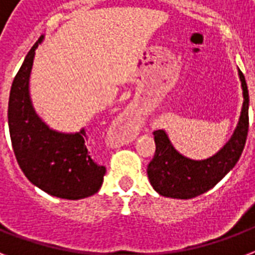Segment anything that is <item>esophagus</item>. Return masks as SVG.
Instances as JSON below:
<instances>
[{
    "mask_svg": "<svg viewBox=\"0 0 255 255\" xmlns=\"http://www.w3.org/2000/svg\"><path fill=\"white\" fill-rule=\"evenodd\" d=\"M139 132V119L133 110H126L114 119L110 135L116 144H127L135 139Z\"/></svg>",
    "mask_w": 255,
    "mask_h": 255,
    "instance_id": "obj_1",
    "label": "esophagus"
}]
</instances>
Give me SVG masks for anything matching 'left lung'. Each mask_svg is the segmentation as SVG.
Here are the masks:
<instances>
[{
	"label": "left lung",
	"instance_id": "obj_1",
	"mask_svg": "<svg viewBox=\"0 0 255 255\" xmlns=\"http://www.w3.org/2000/svg\"><path fill=\"white\" fill-rule=\"evenodd\" d=\"M242 88V107L230 139L213 156L204 160L186 157L173 147L165 129L153 132L155 157L147 168L152 188L163 197L188 200L212 189L237 164L244 151L249 128V91L238 69Z\"/></svg>",
	"mask_w": 255,
	"mask_h": 255
}]
</instances>
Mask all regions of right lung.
<instances>
[{"instance_id": "add662e5", "label": "right lung", "mask_w": 255, "mask_h": 255, "mask_svg": "<svg viewBox=\"0 0 255 255\" xmlns=\"http://www.w3.org/2000/svg\"><path fill=\"white\" fill-rule=\"evenodd\" d=\"M42 35L30 49L14 78L9 96L7 124L14 155L33 185L50 196L66 200L90 197L100 189L106 168L92 160L85 129H53L34 108L30 75Z\"/></svg>"}]
</instances>
